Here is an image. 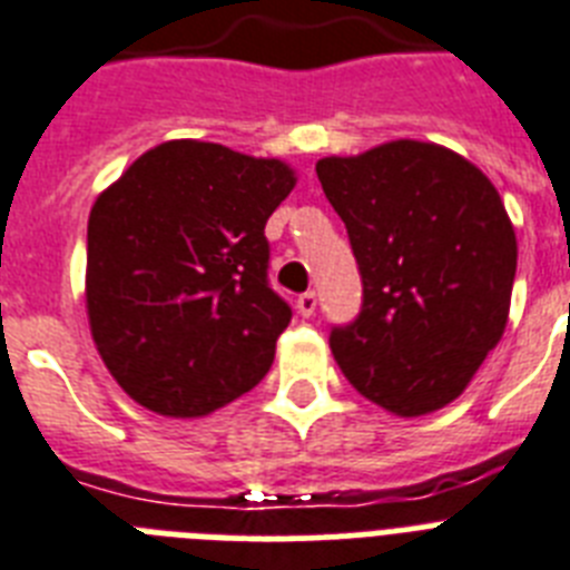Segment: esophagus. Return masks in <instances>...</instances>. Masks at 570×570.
Returning <instances> with one entry per match:
<instances>
[{
	"instance_id": "34e87169",
	"label": "esophagus",
	"mask_w": 570,
	"mask_h": 570,
	"mask_svg": "<svg viewBox=\"0 0 570 570\" xmlns=\"http://www.w3.org/2000/svg\"><path fill=\"white\" fill-rule=\"evenodd\" d=\"M316 304H318L316 293H304V295H298V301H295V309H298L304 318H309L313 313H316Z\"/></svg>"
}]
</instances>
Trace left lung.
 I'll return each mask as SVG.
<instances>
[{
	"instance_id": "left-lung-1",
	"label": "left lung",
	"mask_w": 570,
	"mask_h": 570,
	"mask_svg": "<svg viewBox=\"0 0 570 570\" xmlns=\"http://www.w3.org/2000/svg\"><path fill=\"white\" fill-rule=\"evenodd\" d=\"M316 175L363 275V309L331 331L333 357L386 413H436L510 318L518 243L498 189L462 155L419 140L322 157Z\"/></svg>"
}]
</instances>
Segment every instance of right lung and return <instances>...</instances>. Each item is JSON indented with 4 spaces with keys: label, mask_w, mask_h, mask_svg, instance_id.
I'll use <instances>...</instances> for the list:
<instances>
[{
    "label": "right lung",
    "mask_w": 570,
    "mask_h": 570,
    "mask_svg": "<svg viewBox=\"0 0 570 570\" xmlns=\"http://www.w3.org/2000/svg\"><path fill=\"white\" fill-rule=\"evenodd\" d=\"M295 169L219 142L134 160L87 222V318L101 360L151 413L198 419L254 390L293 309L269 286L275 207Z\"/></svg>",
    "instance_id": "right-lung-1"
}]
</instances>
